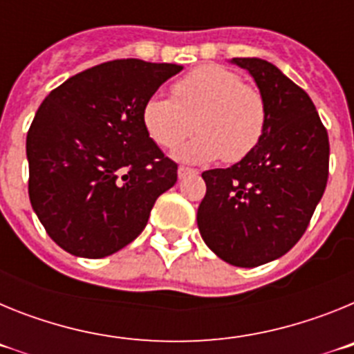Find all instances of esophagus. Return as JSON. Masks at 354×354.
<instances>
[{"instance_id":"1","label":"esophagus","mask_w":354,"mask_h":354,"mask_svg":"<svg viewBox=\"0 0 354 354\" xmlns=\"http://www.w3.org/2000/svg\"><path fill=\"white\" fill-rule=\"evenodd\" d=\"M179 179H184L186 175H192V174H196V170H193V168H187V167H179Z\"/></svg>"}]
</instances>
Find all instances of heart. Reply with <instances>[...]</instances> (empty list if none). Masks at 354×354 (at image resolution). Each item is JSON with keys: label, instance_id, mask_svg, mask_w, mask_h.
<instances>
[{"label": "heart", "instance_id": "obj_1", "mask_svg": "<svg viewBox=\"0 0 354 354\" xmlns=\"http://www.w3.org/2000/svg\"><path fill=\"white\" fill-rule=\"evenodd\" d=\"M171 95L149 97L142 118L147 133L162 149H175L198 129L177 152L180 161L237 162L257 149L268 126L262 92L243 83L237 72L221 65H200L177 80Z\"/></svg>", "mask_w": 354, "mask_h": 354}]
</instances>
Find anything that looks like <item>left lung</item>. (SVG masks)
Here are the masks:
<instances>
[{
	"instance_id": "1",
	"label": "left lung",
	"mask_w": 354,
	"mask_h": 354,
	"mask_svg": "<svg viewBox=\"0 0 354 354\" xmlns=\"http://www.w3.org/2000/svg\"><path fill=\"white\" fill-rule=\"evenodd\" d=\"M257 83L268 126L257 149L230 168L202 174L196 212L205 245L239 268H255L292 248L323 196L330 142L308 93L261 58H234Z\"/></svg>"
}]
</instances>
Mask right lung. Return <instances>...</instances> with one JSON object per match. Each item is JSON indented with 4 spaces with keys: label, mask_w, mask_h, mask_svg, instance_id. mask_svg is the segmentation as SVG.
<instances>
[{
    "label": "right lung",
    "mask_w": 354,
    "mask_h": 354,
    "mask_svg": "<svg viewBox=\"0 0 354 354\" xmlns=\"http://www.w3.org/2000/svg\"><path fill=\"white\" fill-rule=\"evenodd\" d=\"M180 65L104 62L68 77L37 109L26 136L31 207L56 245L102 259L142 234L177 165L143 126L147 99Z\"/></svg>",
    "instance_id": "right-lung-1"
}]
</instances>
